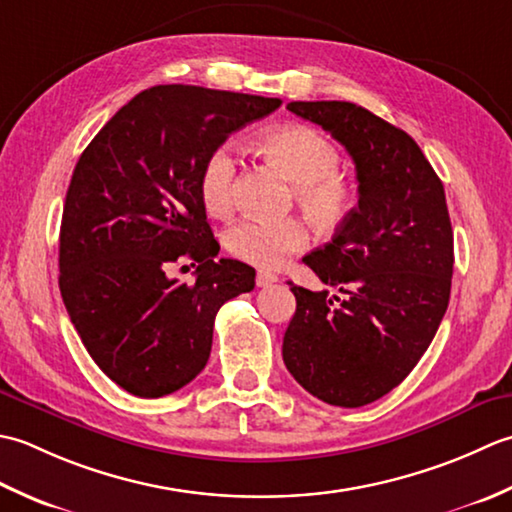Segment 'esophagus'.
<instances>
[{
	"label": "esophagus",
	"instance_id": "1",
	"mask_svg": "<svg viewBox=\"0 0 512 512\" xmlns=\"http://www.w3.org/2000/svg\"><path fill=\"white\" fill-rule=\"evenodd\" d=\"M276 280H278V276L271 274V271H263V269H260L258 274H256V285H258V287H269V285H274Z\"/></svg>",
	"mask_w": 512,
	"mask_h": 512
}]
</instances>
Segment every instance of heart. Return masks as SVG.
Instances as JSON below:
<instances>
[{"label":"heart","mask_w":512,"mask_h":512,"mask_svg":"<svg viewBox=\"0 0 512 512\" xmlns=\"http://www.w3.org/2000/svg\"><path fill=\"white\" fill-rule=\"evenodd\" d=\"M258 150L294 181L298 205L320 229H336L356 207V187L338 172L340 154L325 134L309 125H283L258 139ZM236 159L229 148H216L207 156L198 192L207 214L227 216L234 210ZM225 249L234 258L256 267H280L311 243L307 221L298 216L269 221L249 216L234 223L223 236Z\"/></svg>","instance_id":"1"}]
</instances>
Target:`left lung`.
<instances>
[{"instance_id":"1","label":"left lung","mask_w":512,"mask_h":512,"mask_svg":"<svg viewBox=\"0 0 512 512\" xmlns=\"http://www.w3.org/2000/svg\"><path fill=\"white\" fill-rule=\"evenodd\" d=\"M356 163L358 207L305 256L327 287L291 285L296 314L283 360L314 398L356 409L413 371L446 314L453 229L444 185L404 130L349 101H291Z\"/></svg>"}]
</instances>
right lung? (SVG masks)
Masks as SVG:
<instances>
[{"instance_id": "add662e5", "label": "right lung", "mask_w": 512, "mask_h": 512, "mask_svg": "<svg viewBox=\"0 0 512 512\" xmlns=\"http://www.w3.org/2000/svg\"><path fill=\"white\" fill-rule=\"evenodd\" d=\"M280 99L198 86L139 92L79 156L59 232V289L97 367L139 398L205 369L214 318L254 289L256 271L221 258L198 192L207 156ZM197 265L195 283L167 269Z\"/></svg>"}]
</instances>
